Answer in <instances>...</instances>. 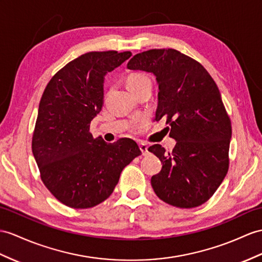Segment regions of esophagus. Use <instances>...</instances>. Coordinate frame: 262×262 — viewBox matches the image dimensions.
<instances>
[{
	"mask_svg": "<svg viewBox=\"0 0 262 262\" xmlns=\"http://www.w3.org/2000/svg\"><path fill=\"white\" fill-rule=\"evenodd\" d=\"M139 146H140V150H141L143 156L148 155V153H149V151H148V144L144 143V142H139Z\"/></svg>",
	"mask_w": 262,
	"mask_h": 262,
	"instance_id": "esophagus-1",
	"label": "esophagus"
}]
</instances>
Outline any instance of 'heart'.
I'll use <instances>...</instances> for the list:
<instances>
[{
  "label": "heart",
  "instance_id": "b5f03b06",
  "mask_svg": "<svg viewBox=\"0 0 262 262\" xmlns=\"http://www.w3.org/2000/svg\"><path fill=\"white\" fill-rule=\"evenodd\" d=\"M145 82H151L150 78L144 73H132L131 75L127 76L126 79V85L129 88V90L132 91L135 89L142 85Z\"/></svg>",
  "mask_w": 262,
  "mask_h": 262
}]
</instances>
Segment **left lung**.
<instances>
[{"label":"left lung","instance_id":"1","mask_svg":"<svg viewBox=\"0 0 262 262\" xmlns=\"http://www.w3.org/2000/svg\"><path fill=\"white\" fill-rule=\"evenodd\" d=\"M127 69L157 76L156 120H165L177 140L171 152L160 144L149 151L162 162L151 186L162 201L177 208L207 202L229 169L231 121L215 82L199 62L174 49H152L138 53Z\"/></svg>","mask_w":262,"mask_h":262}]
</instances>
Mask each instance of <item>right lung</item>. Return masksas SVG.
Returning <instances> with one entry per match:
<instances>
[{
    "label": "right lung",
    "instance_id": "1",
    "mask_svg": "<svg viewBox=\"0 0 262 262\" xmlns=\"http://www.w3.org/2000/svg\"><path fill=\"white\" fill-rule=\"evenodd\" d=\"M131 55L130 51L82 54L57 71L42 94L32 152L44 186L70 208L88 209L106 200L122 170L141 155L131 139L106 143L90 132L103 104L104 75Z\"/></svg>",
    "mask_w": 262,
    "mask_h": 262
}]
</instances>
